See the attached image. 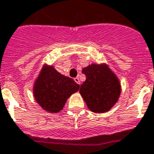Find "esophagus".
Masks as SVG:
<instances>
[{"mask_svg": "<svg viewBox=\"0 0 154 154\" xmlns=\"http://www.w3.org/2000/svg\"><path fill=\"white\" fill-rule=\"evenodd\" d=\"M74 80L75 81L76 84H78V85H80V81H79V79L78 77H76V78L74 79Z\"/></svg>", "mask_w": 154, "mask_h": 154, "instance_id": "1", "label": "esophagus"}]
</instances>
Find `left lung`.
Segmentation results:
<instances>
[{
  "label": "left lung",
  "instance_id": "obj_1",
  "mask_svg": "<svg viewBox=\"0 0 154 154\" xmlns=\"http://www.w3.org/2000/svg\"><path fill=\"white\" fill-rule=\"evenodd\" d=\"M86 76L79 93L88 109L93 112L104 113L109 111L121 94L118 78L106 64H92L83 69Z\"/></svg>",
  "mask_w": 154,
  "mask_h": 154
}]
</instances>
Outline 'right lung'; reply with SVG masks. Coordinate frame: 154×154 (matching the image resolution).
<instances>
[{
	"mask_svg": "<svg viewBox=\"0 0 154 154\" xmlns=\"http://www.w3.org/2000/svg\"><path fill=\"white\" fill-rule=\"evenodd\" d=\"M79 85L71 78L57 71L53 66L44 65L33 86V96L42 108L48 112H59Z\"/></svg>",
	"mask_w": 154,
	"mask_h": 154,
	"instance_id": "right-lung-1",
	"label": "right lung"
}]
</instances>
